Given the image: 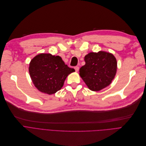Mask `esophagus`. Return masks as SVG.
<instances>
[{
    "mask_svg": "<svg viewBox=\"0 0 146 146\" xmlns=\"http://www.w3.org/2000/svg\"><path fill=\"white\" fill-rule=\"evenodd\" d=\"M74 69H75V70L76 72H78V71H79V67H78V66H75Z\"/></svg>",
    "mask_w": 146,
    "mask_h": 146,
    "instance_id": "1",
    "label": "esophagus"
}]
</instances>
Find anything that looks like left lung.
I'll list each match as a JSON object with an SVG mask.
<instances>
[{
  "label": "left lung",
  "instance_id": "8db88e82",
  "mask_svg": "<svg viewBox=\"0 0 146 146\" xmlns=\"http://www.w3.org/2000/svg\"><path fill=\"white\" fill-rule=\"evenodd\" d=\"M85 64L80 75L88 88L98 91L108 87L114 78L117 62L115 56L105 51L90 52L84 57Z\"/></svg>",
  "mask_w": 146,
  "mask_h": 146
}]
</instances>
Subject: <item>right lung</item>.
I'll return each instance as SVG.
<instances>
[{"label":"right lung","mask_w":146,"mask_h":146,"mask_svg":"<svg viewBox=\"0 0 146 146\" xmlns=\"http://www.w3.org/2000/svg\"><path fill=\"white\" fill-rule=\"evenodd\" d=\"M75 71L68 67L59 56L50 54H40L29 64V72L35 87L49 95L55 94L63 87L70 74Z\"/></svg>","instance_id":"right-lung-1"}]
</instances>
